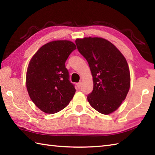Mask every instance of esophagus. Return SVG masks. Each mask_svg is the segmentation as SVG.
<instances>
[{"label":"esophagus","mask_w":155,"mask_h":155,"mask_svg":"<svg viewBox=\"0 0 155 155\" xmlns=\"http://www.w3.org/2000/svg\"><path fill=\"white\" fill-rule=\"evenodd\" d=\"M77 87L79 88L81 87V83H78L77 84Z\"/></svg>","instance_id":"34e87169"}]
</instances>
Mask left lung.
Returning <instances> with one entry per match:
<instances>
[{"label":"left lung","instance_id":"8db88e82","mask_svg":"<svg viewBox=\"0 0 155 155\" xmlns=\"http://www.w3.org/2000/svg\"><path fill=\"white\" fill-rule=\"evenodd\" d=\"M75 43L87 61L93 78V90L87 96L88 103L101 114L113 113L124 101L130 88L126 58L113 44L103 38H77Z\"/></svg>","mask_w":155,"mask_h":155}]
</instances>
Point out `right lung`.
<instances>
[{"label": "right lung", "mask_w": 155, "mask_h": 155, "mask_svg": "<svg viewBox=\"0 0 155 155\" xmlns=\"http://www.w3.org/2000/svg\"><path fill=\"white\" fill-rule=\"evenodd\" d=\"M76 48L71 41H51L31 59L26 77L28 93L36 106L46 113H58L74 97L76 90L69 81L65 62Z\"/></svg>", "instance_id": "obj_1"}]
</instances>
